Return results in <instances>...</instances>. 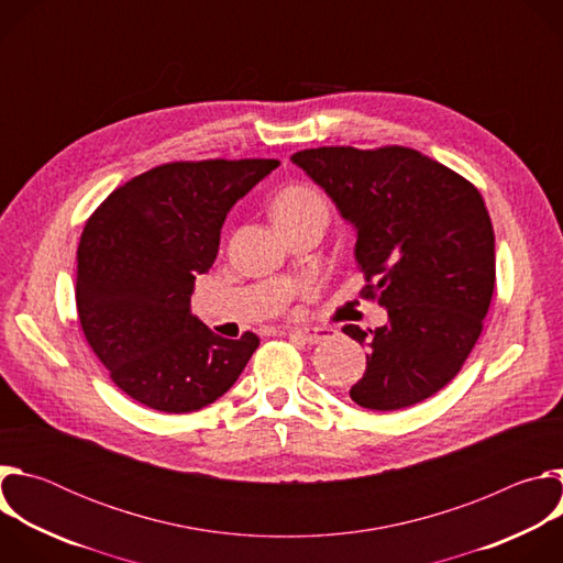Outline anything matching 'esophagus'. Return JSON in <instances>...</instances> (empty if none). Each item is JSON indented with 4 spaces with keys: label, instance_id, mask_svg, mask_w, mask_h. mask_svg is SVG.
I'll list each match as a JSON object with an SVG mask.
<instances>
[{
    "label": "esophagus",
    "instance_id": "34e87169",
    "mask_svg": "<svg viewBox=\"0 0 563 563\" xmlns=\"http://www.w3.org/2000/svg\"><path fill=\"white\" fill-rule=\"evenodd\" d=\"M289 336L313 345V343L325 341L330 336V330H323V328H294V330H289Z\"/></svg>",
    "mask_w": 563,
    "mask_h": 563
}]
</instances>
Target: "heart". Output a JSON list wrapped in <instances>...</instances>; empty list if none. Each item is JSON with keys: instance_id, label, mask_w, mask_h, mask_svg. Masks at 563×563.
<instances>
[{"instance_id": "1", "label": "heart", "mask_w": 563, "mask_h": 563, "mask_svg": "<svg viewBox=\"0 0 563 563\" xmlns=\"http://www.w3.org/2000/svg\"><path fill=\"white\" fill-rule=\"evenodd\" d=\"M311 211H328V205L323 198H320L318 191H313L311 187H305V185H294V187L285 189L274 202L276 222L296 218L302 213H311Z\"/></svg>"}]
</instances>
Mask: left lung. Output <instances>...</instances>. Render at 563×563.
Instances as JSON below:
<instances>
[{
	"label": "left lung",
	"mask_w": 563,
	"mask_h": 563,
	"mask_svg": "<svg viewBox=\"0 0 563 563\" xmlns=\"http://www.w3.org/2000/svg\"><path fill=\"white\" fill-rule=\"evenodd\" d=\"M356 231L363 296L387 309L369 330L354 404L404 410L445 387L484 330L495 291V231L484 198L437 159L408 148L318 146L291 155ZM343 332L365 345L367 332Z\"/></svg>",
	"instance_id": "obj_1"
}]
</instances>
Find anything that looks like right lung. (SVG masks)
I'll list each match as a JSON object with an SVG mask.
<instances>
[{"mask_svg": "<svg viewBox=\"0 0 563 563\" xmlns=\"http://www.w3.org/2000/svg\"><path fill=\"white\" fill-rule=\"evenodd\" d=\"M278 159L172 163L115 189L89 218L77 247L75 302L85 336L113 383L169 415L220 398L261 345L213 334L191 313L231 207Z\"/></svg>", "mask_w": 563, "mask_h": 563, "instance_id": "1", "label": "right lung"}]
</instances>
